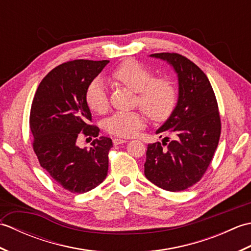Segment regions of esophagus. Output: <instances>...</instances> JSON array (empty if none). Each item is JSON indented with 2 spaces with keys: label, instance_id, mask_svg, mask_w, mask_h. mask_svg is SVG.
I'll return each instance as SVG.
<instances>
[{
  "label": "esophagus",
  "instance_id": "34e87169",
  "mask_svg": "<svg viewBox=\"0 0 251 251\" xmlns=\"http://www.w3.org/2000/svg\"><path fill=\"white\" fill-rule=\"evenodd\" d=\"M125 142H127V140L126 139H121V138H114V139H113V143L115 146L122 145V143H125Z\"/></svg>",
  "mask_w": 251,
  "mask_h": 251
}]
</instances>
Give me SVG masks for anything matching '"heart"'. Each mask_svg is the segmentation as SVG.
<instances>
[{
  "instance_id": "obj_1",
  "label": "heart",
  "mask_w": 251,
  "mask_h": 251,
  "mask_svg": "<svg viewBox=\"0 0 251 251\" xmlns=\"http://www.w3.org/2000/svg\"><path fill=\"white\" fill-rule=\"evenodd\" d=\"M116 83L137 93V102L153 121H163L172 113L177 100V90L167 77L153 78V72L136 60H127L112 73ZM86 102L90 110L102 114L109 108L106 85L96 78L86 89ZM145 125L141 112H117L105 123L110 134L128 138L137 134Z\"/></svg>"
}]
</instances>
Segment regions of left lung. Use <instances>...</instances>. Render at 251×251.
<instances>
[{
	"label": "left lung",
	"instance_id": "1",
	"mask_svg": "<svg viewBox=\"0 0 251 251\" xmlns=\"http://www.w3.org/2000/svg\"><path fill=\"white\" fill-rule=\"evenodd\" d=\"M173 68L178 99L155 134L161 142L148 145L145 176L158 188L183 191L202 177L219 142L221 123L216 96L206 74L188 58L175 52L152 54ZM171 140H169V137Z\"/></svg>",
	"mask_w": 251,
	"mask_h": 251
}]
</instances>
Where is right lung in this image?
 <instances>
[{"label":"right lung","instance_id":"1","mask_svg":"<svg viewBox=\"0 0 251 251\" xmlns=\"http://www.w3.org/2000/svg\"><path fill=\"white\" fill-rule=\"evenodd\" d=\"M109 60H73L56 67L42 79L30 112L33 150L41 166L63 189L85 193L105 179L112 140L101 136L92 147L76 146L79 132L98 137L100 129L88 124V85Z\"/></svg>","mask_w":251,"mask_h":251}]
</instances>
